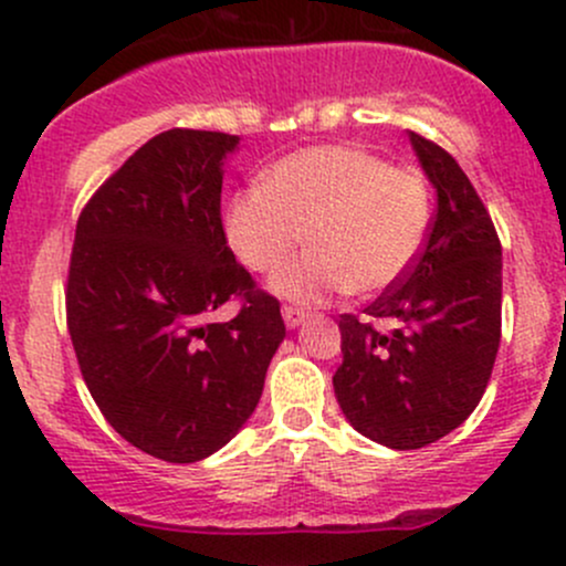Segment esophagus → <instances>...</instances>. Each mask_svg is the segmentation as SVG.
<instances>
[{
    "mask_svg": "<svg viewBox=\"0 0 566 566\" xmlns=\"http://www.w3.org/2000/svg\"><path fill=\"white\" fill-rule=\"evenodd\" d=\"M282 316H284V325L297 327L303 319H306L308 312H303V308H297V306H282Z\"/></svg>",
    "mask_w": 566,
    "mask_h": 566,
    "instance_id": "1",
    "label": "esophagus"
}]
</instances>
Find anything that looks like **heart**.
<instances>
[{
    "mask_svg": "<svg viewBox=\"0 0 566 566\" xmlns=\"http://www.w3.org/2000/svg\"><path fill=\"white\" fill-rule=\"evenodd\" d=\"M432 220L430 185L349 145L297 150L235 192L226 231L254 273L273 271L303 240L310 252L271 279L276 295L322 303L338 293L376 295L419 258Z\"/></svg>",
    "mask_w": 566,
    "mask_h": 566,
    "instance_id": "heart-1",
    "label": "heart"
}]
</instances>
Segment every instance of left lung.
I'll return each mask as SVG.
<instances>
[{
	"instance_id": "left-lung-1",
	"label": "left lung",
	"mask_w": 566,
	"mask_h": 566,
	"mask_svg": "<svg viewBox=\"0 0 566 566\" xmlns=\"http://www.w3.org/2000/svg\"><path fill=\"white\" fill-rule=\"evenodd\" d=\"M438 190L424 247L402 279L365 308L340 314L344 363L333 376L340 411L389 449H424L481 402L502 335V244L468 174L411 132ZM376 318H392L378 332Z\"/></svg>"
}]
</instances>
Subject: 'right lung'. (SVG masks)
Instances as JSON below:
<instances>
[{"label":"right lung","mask_w":566,"mask_h":566,"mask_svg":"<svg viewBox=\"0 0 566 566\" xmlns=\"http://www.w3.org/2000/svg\"><path fill=\"white\" fill-rule=\"evenodd\" d=\"M222 132L153 136L102 185L74 231L66 327L112 430L174 464L214 454L250 419L284 340L279 301L222 228ZM237 303L228 323L211 314Z\"/></svg>","instance_id":"1"}]
</instances>
